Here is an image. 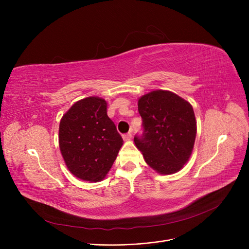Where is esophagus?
Masks as SVG:
<instances>
[{"mask_svg": "<svg viewBox=\"0 0 249 249\" xmlns=\"http://www.w3.org/2000/svg\"><path fill=\"white\" fill-rule=\"evenodd\" d=\"M131 137H132V134L131 133H127V134H124L123 135V139H124V141H128V140H130L131 139Z\"/></svg>", "mask_w": 249, "mask_h": 249, "instance_id": "obj_1", "label": "esophagus"}]
</instances>
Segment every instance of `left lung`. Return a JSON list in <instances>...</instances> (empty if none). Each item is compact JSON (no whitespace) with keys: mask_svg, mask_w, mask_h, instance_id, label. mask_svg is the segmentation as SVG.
I'll use <instances>...</instances> for the list:
<instances>
[{"mask_svg":"<svg viewBox=\"0 0 249 249\" xmlns=\"http://www.w3.org/2000/svg\"><path fill=\"white\" fill-rule=\"evenodd\" d=\"M143 134L134 137L145 162L160 175L179 172L193 152L197 122L192 105L173 91L156 89L138 100Z\"/></svg>","mask_w":249,"mask_h":249,"instance_id":"left-lung-1","label":"left lung"}]
</instances>
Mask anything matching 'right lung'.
<instances>
[{
  "instance_id": "add662e5",
  "label": "right lung",
  "mask_w": 249,
  "mask_h": 249,
  "mask_svg": "<svg viewBox=\"0 0 249 249\" xmlns=\"http://www.w3.org/2000/svg\"><path fill=\"white\" fill-rule=\"evenodd\" d=\"M60 152L77 178L98 182L112 167L123 139L107 115V102L88 97L75 102L59 123Z\"/></svg>"
}]
</instances>
